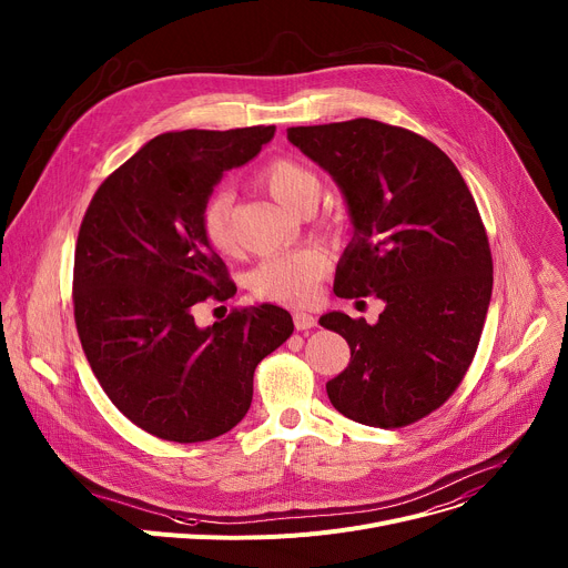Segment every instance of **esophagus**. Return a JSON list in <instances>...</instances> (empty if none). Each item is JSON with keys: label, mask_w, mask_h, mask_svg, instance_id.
Returning a JSON list of instances; mask_svg holds the SVG:
<instances>
[{"label": "esophagus", "mask_w": 568, "mask_h": 568, "mask_svg": "<svg viewBox=\"0 0 568 568\" xmlns=\"http://www.w3.org/2000/svg\"><path fill=\"white\" fill-rule=\"evenodd\" d=\"M292 317H294V328H296V331H311V328L317 326V320H315L311 313L296 311Z\"/></svg>", "instance_id": "34e87169"}]
</instances>
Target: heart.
Returning a JSON list of instances; mask_svg holds the SVG:
<instances>
[{
	"label": "heart",
	"mask_w": 568,
	"mask_h": 568,
	"mask_svg": "<svg viewBox=\"0 0 568 568\" xmlns=\"http://www.w3.org/2000/svg\"><path fill=\"white\" fill-rule=\"evenodd\" d=\"M262 184L270 196L287 212L301 214L315 207L322 194L317 175L294 160H276L262 173ZM235 201L229 189L214 192L201 210V231L205 242L221 255L240 248L235 229ZM328 272V260L317 248H301L272 255L251 270L246 285L255 298L276 304H306L317 292V283Z\"/></svg>",
	"instance_id": "obj_1"
}]
</instances>
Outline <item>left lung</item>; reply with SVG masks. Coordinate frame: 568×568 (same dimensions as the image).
Segmentation results:
<instances>
[{
  "mask_svg": "<svg viewBox=\"0 0 568 568\" xmlns=\"http://www.w3.org/2000/svg\"><path fill=\"white\" fill-rule=\"evenodd\" d=\"M287 141L343 194L354 237L337 260L339 298L374 294L376 320L331 311L349 365L326 384L331 404L369 427H404L462 384L479 345L494 262L468 184L438 145L369 119L290 128Z\"/></svg>",
  "mask_w": 568,
  "mask_h": 568,
  "instance_id": "8db88e82",
  "label": "left lung"
}]
</instances>
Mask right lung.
Segmentation results:
<instances>
[{"label": "right lung", "instance_id": "right-lung-1", "mask_svg": "<svg viewBox=\"0 0 568 568\" xmlns=\"http://www.w3.org/2000/svg\"><path fill=\"white\" fill-rule=\"evenodd\" d=\"M274 132L160 134L100 184L84 214L72 281L82 347L113 406L158 438L201 443L231 432L251 406L257 363L294 331L274 304L205 328L192 313L233 287L203 237V203Z\"/></svg>", "mask_w": 568, "mask_h": 568}]
</instances>
